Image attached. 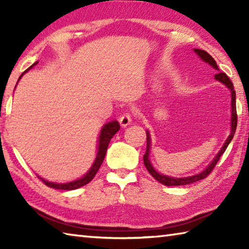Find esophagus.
Masks as SVG:
<instances>
[{
  "label": "esophagus",
  "mask_w": 249,
  "mask_h": 249,
  "mask_svg": "<svg viewBox=\"0 0 249 249\" xmlns=\"http://www.w3.org/2000/svg\"><path fill=\"white\" fill-rule=\"evenodd\" d=\"M130 123H132V114H130L129 112L125 113V114L120 117V124L123 126V127H126V126L129 125Z\"/></svg>",
  "instance_id": "1"
}]
</instances>
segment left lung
<instances>
[{"label":"left lung","mask_w":249,"mask_h":249,"mask_svg":"<svg viewBox=\"0 0 249 249\" xmlns=\"http://www.w3.org/2000/svg\"><path fill=\"white\" fill-rule=\"evenodd\" d=\"M195 52L199 54V56L203 59L205 62H208L209 65H211L213 67L214 69L218 70V67L216 65V61L214 60L211 56L210 53H208L205 52V50H201V49H195ZM215 79L218 80V81L223 82L224 84H226L227 87L230 88L231 91V135L227 138L224 146L222 147V149L220 150V153L216 155V157L214 158V160L212 162L210 163V166L206 168L205 170H203L202 172H200L199 175H196V176H192V177H187V178H170V177H167V176H163V175H160L158 174L157 171H156L153 166H151V163L148 159V156H149V147H150V140H149V135L147 133V146H146V153L144 155V163H145V167L146 169L149 171V174L154 177V178L159 181L160 183L168 185V187H171V185H184V184H190L193 182H196V181L202 180L208 177L212 170L215 168L216 163L218 160H220L221 156L223 155V153L226 150L227 146L231 142V141L233 140L234 137V134H235V130L236 127H237V112H236V93L234 91V87H233V82L231 81V79L227 77V75L224 72H220L215 74Z\"/></svg>","instance_id":"left-lung-1"}]
</instances>
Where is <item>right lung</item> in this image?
Listing matches in <instances>:
<instances>
[{"label":"right lung","instance_id":"1","mask_svg":"<svg viewBox=\"0 0 249 249\" xmlns=\"http://www.w3.org/2000/svg\"><path fill=\"white\" fill-rule=\"evenodd\" d=\"M36 64H34L33 66H35ZM33 66L29 67L27 70H25L24 72L20 74L19 79L22 78V75L28 71L31 68H33ZM18 79V80H19ZM120 123L117 121H113L111 123H107V125L103 126L102 130H101V134H100V141H99V151H98V156H96V159L93 163V166L90 169V171L88 172V174L83 177V178L79 179V180H75L73 182H69V183H53V182H48V181L44 180L43 178H38L43 181V182L47 185V187L50 188H53V189H58V190H74V189H78L80 187H83V185H86L90 182V181L94 178V176L96 175V172L100 169L101 165H102L104 157H105V154H107V146L109 144V141H111V138L114 136V135L117 133V130L120 129Z\"/></svg>","mask_w":249,"mask_h":249}]
</instances>
